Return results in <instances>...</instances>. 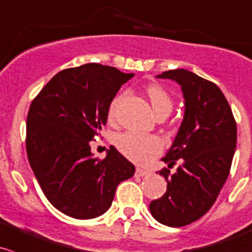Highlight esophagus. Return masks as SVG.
<instances>
[{"instance_id":"34e87169","label":"esophagus","mask_w":252,"mask_h":252,"mask_svg":"<svg viewBox=\"0 0 252 252\" xmlns=\"http://www.w3.org/2000/svg\"><path fill=\"white\" fill-rule=\"evenodd\" d=\"M150 173L151 172L149 170H144V168H140V167L136 168V171H135V175L140 176V177H144V176H149Z\"/></svg>"}]
</instances>
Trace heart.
<instances>
[{
  "label": "heart",
  "mask_w": 252,
  "mask_h": 252,
  "mask_svg": "<svg viewBox=\"0 0 252 252\" xmlns=\"http://www.w3.org/2000/svg\"><path fill=\"white\" fill-rule=\"evenodd\" d=\"M146 94L150 99L151 107L156 116L162 113H171L173 108V102L170 94L166 92L161 85L151 84L146 87ZM126 94H119L112 101L108 109V118L114 119L117 111L123 101ZM116 145L124 156L136 163L145 165L153 161L162 150V143L156 136L140 135L136 133H124L117 136Z\"/></svg>",
  "instance_id": "1"
}]
</instances>
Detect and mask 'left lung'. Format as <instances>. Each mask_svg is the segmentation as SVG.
Wrapping results in <instances>:
<instances>
[{
  "mask_svg": "<svg viewBox=\"0 0 252 252\" xmlns=\"http://www.w3.org/2000/svg\"><path fill=\"white\" fill-rule=\"evenodd\" d=\"M158 77L177 82L185 98V117L162 161L172 167L158 171L167 182L166 193L150 203L158 223L178 228L198 220L211 209L223 188L236 148V122L218 86L185 69Z\"/></svg>",
  "mask_w": 252,
  "mask_h": 252,
  "instance_id": "obj_1",
  "label": "left lung"
}]
</instances>
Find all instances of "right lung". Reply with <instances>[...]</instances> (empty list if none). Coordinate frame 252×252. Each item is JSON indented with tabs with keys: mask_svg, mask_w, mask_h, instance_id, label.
I'll return each instance as SVG.
<instances>
[{
	"mask_svg": "<svg viewBox=\"0 0 252 252\" xmlns=\"http://www.w3.org/2000/svg\"><path fill=\"white\" fill-rule=\"evenodd\" d=\"M133 76L101 64L65 69L29 107V163L48 201L66 216H102L113 202L117 186L135 172L116 148L101 160L94 158L90 146L107 123L114 96Z\"/></svg>",
	"mask_w": 252,
	"mask_h": 252,
	"instance_id": "right-lung-1",
	"label": "right lung"
}]
</instances>
